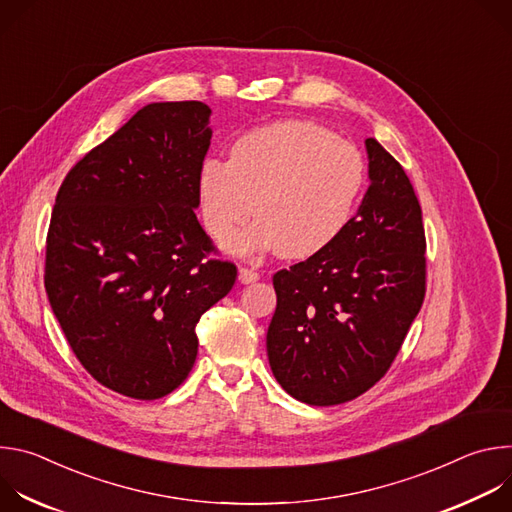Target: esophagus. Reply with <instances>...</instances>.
Returning <instances> with one entry per match:
<instances>
[{"instance_id":"esophagus-1","label":"esophagus","mask_w":512,"mask_h":512,"mask_svg":"<svg viewBox=\"0 0 512 512\" xmlns=\"http://www.w3.org/2000/svg\"><path fill=\"white\" fill-rule=\"evenodd\" d=\"M259 279V273L251 267H241L239 269V281L241 283H255Z\"/></svg>"}]
</instances>
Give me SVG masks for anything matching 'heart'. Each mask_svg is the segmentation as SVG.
<instances>
[{
    "instance_id": "heart-1",
    "label": "heart",
    "mask_w": 512,
    "mask_h": 512,
    "mask_svg": "<svg viewBox=\"0 0 512 512\" xmlns=\"http://www.w3.org/2000/svg\"><path fill=\"white\" fill-rule=\"evenodd\" d=\"M356 145L312 121H279L241 135L229 162L208 158L196 178L206 233L231 247L306 259L330 247L350 223L364 186Z\"/></svg>"
}]
</instances>
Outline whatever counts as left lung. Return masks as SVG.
Here are the masks:
<instances>
[{"instance_id":"left-lung-1","label":"left lung","mask_w":512,"mask_h":512,"mask_svg":"<svg viewBox=\"0 0 512 512\" xmlns=\"http://www.w3.org/2000/svg\"><path fill=\"white\" fill-rule=\"evenodd\" d=\"M367 152L371 186L340 237L273 275L269 364L308 405H340L379 383L425 298L419 200L377 139H367Z\"/></svg>"}]
</instances>
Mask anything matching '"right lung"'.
<instances>
[{
	"mask_svg": "<svg viewBox=\"0 0 512 512\" xmlns=\"http://www.w3.org/2000/svg\"><path fill=\"white\" fill-rule=\"evenodd\" d=\"M208 117L200 101L145 105L70 168L52 208V312L85 371L131 399L186 381L194 328L237 279L194 212Z\"/></svg>",
	"mask_w": 512,
	"mask_h": 512,
	"instance_id": "obj_1",
	"label": "right lung"
}]
</instances>
